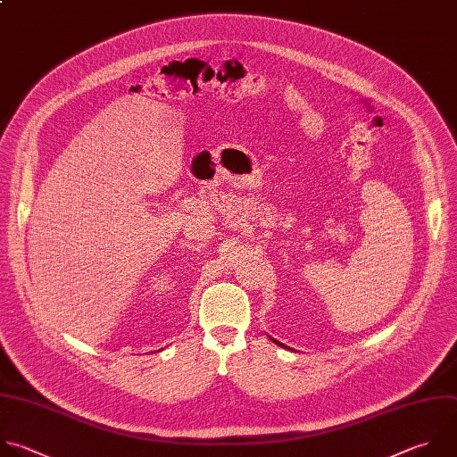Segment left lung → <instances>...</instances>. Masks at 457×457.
<instances>
[{
  "label": "left lung",
  "instance_id": "obj_1",
  "mask_svg": "<svg viewBox=\"0 0 457 457\" xmlns=\"http://www.w3.org/2000/svg\"><path fill=\"white\" fill-rule=\"evenodd\" d=\"M272 341H274V339H272ZM274 343H276V341H274ZM278 345H279V343H278Z\"/></svg>",
  "mask_w": 457,
  "mask_h": 457
}]
</instances>
